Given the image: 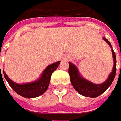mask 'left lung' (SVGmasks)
<instances>
[{
  "mask_svg": "<svg viewBox=\"0 0 121 121\" xmlns=\"http://www.w3.org/2000/svg\"><path fill=\"white\" fill-rule=\"evenodd\" d=\"M103 39L108 43L109 46L111 48V45L109 40L105 38L104 37ZM113 58L114 61L113 68L112 70V72L110 73L108 78L105 82H104L102 84H95L92 83L90 81H88L87 80L85 79L82 76H81L78 69L76 66L73 64L72 63L69 62V74L70 76L71 83L74 87V89L81 95L85 97H97L102 95L103 92H104L111 85L112 82L113 81V79L116 76V54L113 51V50H111Z\"/></svg>",
  "mask_w": 121,
  "mask_h": 121,
  "instance_id": "obj_1",
  "label": "left lung"
}]
</instances>
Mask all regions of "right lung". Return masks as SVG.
Instances as JSON below:
<instances>
[{
  "mask_svg": "<svg viewBox=\"0 0 121 121\" xmlns=\"http://www.w3.org/2000/svg\"><path fill=\"white\" fill-rule=\"evenodd\" d=\"M60 63V61L49 65L45 69V71H43V73H42L41 76L40 77L38 80L32 83H29L17 84L13 82L12 80H10L8 78V76L6 75L4 71H3V74H4L5 78L6 79V81L10 85V86L12 87L15 92H17L18 95L26 98H34V97H37L43 95L47 90L50 84L51 75L57 69ZM0 76H2L1 73H0Z\"/></svg>",
  "mask_w": 121,
  "mask_h": 121,
  "instance_id": "1",
  "label": "right lung"
}]
</instances>
